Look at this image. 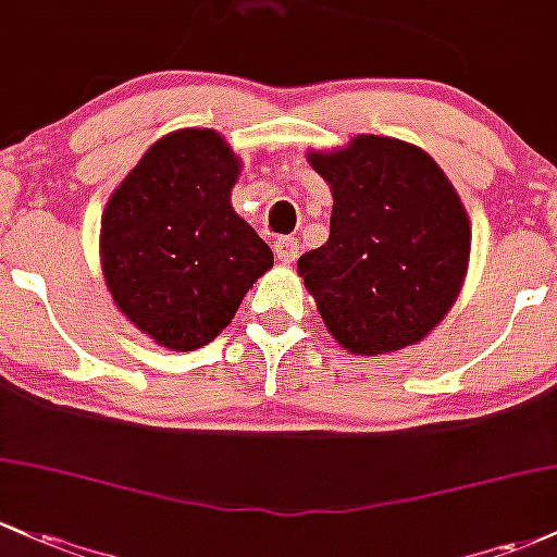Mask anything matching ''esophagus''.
Segmentation results:
<instances>
[{
	"mask_svg": "<svg viewBox=\"0 0 557 557\" xmlns=\"http://www.w3.org/2000/svg\"><path fill=\"white\" fill-rule=\"evenodd\" d=\"M298 250H301V246H298L296 237H280L274 243V256H277L280 264H293L298 259Z\"/></svg>",
	"mask_w": 557,
	"mask_h": 557,
	"instance_id": "obj_1",
	"label": "esophagus"
}]
</instances>
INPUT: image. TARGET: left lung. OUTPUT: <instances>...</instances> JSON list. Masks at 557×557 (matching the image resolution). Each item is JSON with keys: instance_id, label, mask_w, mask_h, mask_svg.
Segmentation results:
<instances>
[{"instance_id": "obj_1", "label": "left lung", "mask_w": 557, "mask_h": 557, "mask_svg": "<svg viewBox=\"0 0 557 557\" xmlns=\"http://www.w3.org/2000/svg\"><path fill=\"white\" fill-rule=\"evenodd\" d=\"M307 158L330 185L333 216L298 274L330 335L359 357L423 341L468 272L470 222L447 174L425 150L377 134Z\"/></svg>"}]
</instances>
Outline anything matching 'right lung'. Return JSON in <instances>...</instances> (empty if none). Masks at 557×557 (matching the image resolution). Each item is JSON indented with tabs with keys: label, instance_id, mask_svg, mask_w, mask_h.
I'll list each match as a JSON object with an SVG mask.
<instances>
[{
	"label": "right lung",
	"instance_id": "right-lung-1",
	"mask_svg": "<svg viewBox=\"0 0 557 557\" xmlns=\"http://www.w3.org/2000/svg\"><path fill=\"white\" fill-rule=\"evenodd\" d=\"M237 174L222 134L180 129L150 145L110 195L102 274L121 314L156 344H211L272 267V248L230 203Z\"/></svg>",
	"mask_w": 557,
	"mask_h": 557
}]
</instances>
